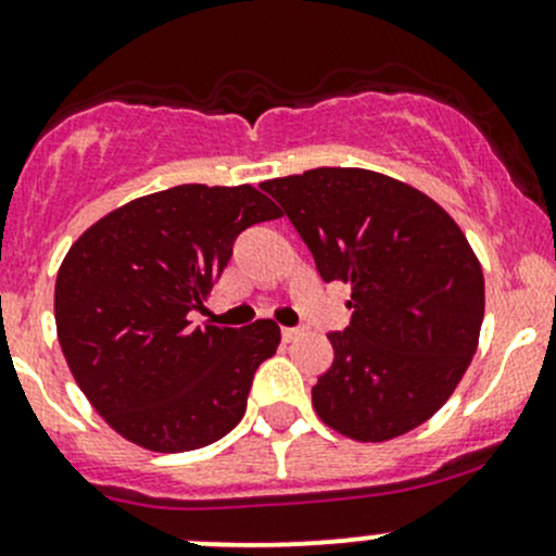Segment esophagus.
Instances as JSON below:
<instances>
[{"label": "esophagus", "mask_w": 556, "mask_h": 556, "mask_svg": "<svg viewBox=\"0 0 556 556\" xmlns=\"http://www.w3.org/2000/svg\"><path fill=\"white\" fill-rule=\"evenodd\" d=\"M301 336L299 328H282V339L285 341H295Z\"/></svg>", "instance_id": "1"}]
</instances>
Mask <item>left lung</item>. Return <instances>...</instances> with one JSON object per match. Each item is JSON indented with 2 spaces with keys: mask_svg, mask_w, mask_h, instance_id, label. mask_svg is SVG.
<instances>
[{
  "mask_svg": "<svg viewBox=\"0 0 556 556\" xmlns=\"http://www.w3.org/2000/svg\"><path fill=\"white\" fill-rule=\"evenodd\" d=\"M309 247L325 282L352 285V319L328 333L333 363L314 412L355 441L428 422L468 371L484 319V274L457 223L387 174L323 166L261 185Z\"/></svg>",
  "mask_w": 556,
  "mask_h": 556,
  "instance_id": "obj_1",
  "label": "left lung"
}]
</instances>
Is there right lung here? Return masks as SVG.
Wrapping results in <instances>:
<instances>
[{"instance_id":"1","label":"right lung","mask_w":556,"mask_h":556,"mask_svg":"<svg viewBox=\"0 0 556 556\" xmlns=\"http://www.w3.org/2000/svg\"><path fill=\"white\" fill-rule=\"evenodd\" d=\"M279 210L252 185H177L93 223L55 277L70 371L112 430L150 452L215 444L244 417L279 325H190L244 228Z\"/></svg>"}]
</instances>
